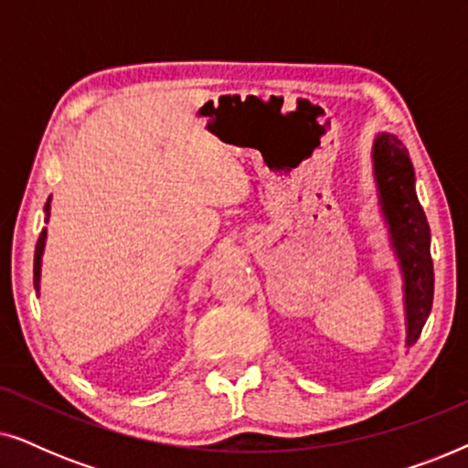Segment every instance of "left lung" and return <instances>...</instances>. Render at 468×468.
Returning a JSON list of instances; mask_svg holds the SVG:
<instances>
[{"label": "left lung", "mask_w": 468, "mask_h": 468, "mask_svg": "<svg viewBox=\"0 0 468 468\" xmlns=\"http://www.w3.org/2000/svg\"><path fill=\"white\" fill-rule=\"evenodd\" d=\"M373 176L381 219L388 228L389 249L402 277L405 347L421 335L432 309L434 271L431 228L415 194V170L407 146L394 133L379 132L373 140Z\"/></svg>", "instance_id": "1"}]
</instances>
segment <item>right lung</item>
<instances>
[{"instance_id":"right-lung-1","label":"right lung","mask_w":468,"mask_h":468,"mask_svg":"<svg viewBox=\"0 0 468 468\" xmlns=\"http://www.w3.org/2000/svg\"><path fill=\"white\" fill-rule=\"evenodd\" d=\"M50 219V197L44 204V221L48 223ZM44 247H47V228L40 232V239H37L36 245V255H34V287L36 293L40 296V277H42V255H44Z\"/></svg>"}]
</instances>
